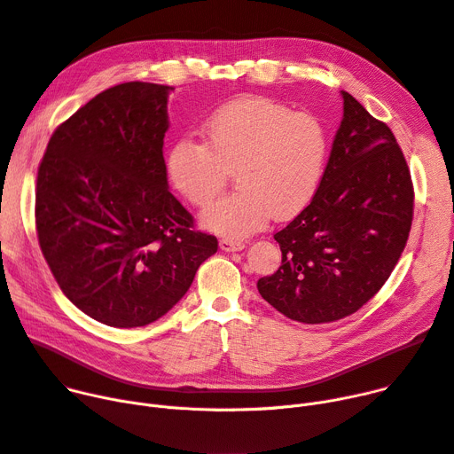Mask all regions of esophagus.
I'll use <instances>...</instances> for the list:
<instances>
[{"label": "esophagus", "mask_w": 454, "mask_h": 454, "mask_svg": "<svg viewBox=\"0 0 454 454\" xmlns=\"http://www.w3.org/2000/svg\"><path fill=\"white\" fill-rule=\"evenodd\" d=\"M219 247H221V250H224V252H239V250H243L247 245L243 243V240L221 239V240H219Z\"/></svg>", "instance_id": "obj_1"}]
</instances>
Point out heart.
Instances as JSON below:
<instances>
[{
	"label": "heart",
	"mask_w": 454,
	"mask_h": 454,
	"mask_svg": "<svg viewBox=\"0 0 454 454\" xmlns=\"http://www.w3.org/2000/svg\"><path fill=\"white\" fill-rule=\"evenodd\" d=\"M204 142L178 138L168 175L190 204L204 207L235 171L237 192L206 207L200 223L226 239H243L271 217L290 219L314 199L328 159V129L310 111L248 97L211 114Z\"/></svg>",
	"instance_id": "1"
}]
</instances>
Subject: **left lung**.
Returning <instances> with one entry per match:
<instances>
[{"label": "left lung", "instance_id": "8db88e82", "mask_svg": "<svg viewBox=\"0 0 454 454\" xmlns=\"http://www.w3.org/2000/svg\"><path fill=\"white\" fill-rule=\"evenodd\" d=\"M343 120L310 204L274 239L283 261L257 290L283 316L319 325L364 307L409 239L414 192L395 135L341 90Z\"/></svg>", "mask_w": 454, "mask_h": 454}]
</instances>
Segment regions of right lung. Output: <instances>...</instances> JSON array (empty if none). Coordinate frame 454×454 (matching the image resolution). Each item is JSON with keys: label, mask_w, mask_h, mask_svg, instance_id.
<instances>
[{"label": "right lung", "mask_w": 454, "mask_h": 454, "mask_svg": "<svg viewBox=\"0 0 454 454\" xmlns=\"http://www.w3.org/2000/svg\"><path fill=\"white\" fill-rule=\"evenodd\" d=\"M169 85L106 89L52 133L38 168L36 231L74 307L107 326L168 314L217 252L168 190Z\"/></svg>", "instance_id": "right-lung-1"}]
</instances>
